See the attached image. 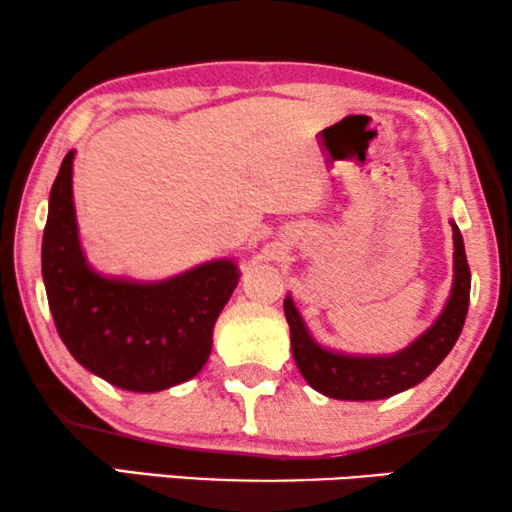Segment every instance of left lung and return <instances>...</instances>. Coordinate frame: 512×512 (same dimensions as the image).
Instances as JSON below:
<instances>
[{"mask_svg":"<svg viewBox=\"0 0 512 512\" xmlns=\"http://www.w3.org/2000/svg\"><path fill=\"white\" fill-rule=\"evenodd\" d=\"M454 237V279L450 298L438 319L408 347L387 356L342 354L321 347L307 331L293 298H284V314L291 328V352L296 366L312 389L338 401H380L426 380L438 363L450 354L464 328L468 298H471V270H468L464 237L452 221Z\"/></svg>","mask_w":512,"mask_h":512,"instance_id":"8db88e82","label":"left lung"}]
</instances>
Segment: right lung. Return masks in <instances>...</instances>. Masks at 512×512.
Here are the masks:
<instances>
[{
  "mask_svg": "<svg viewBox=\"0 0 512 512\" xmlns=\"http://www.w3.org/2000/svg\"><path fill=\"white\" fill-rule=\"evenodd\" d=\"M72 172L69 151L53 181L41 242V275L62 342L83 368L118 389L153 394L191 380L209 359L214 324L240 268L216 258L160 282L100 275L81 247Z\"/></svg>",
  "mask_w": 512,
  "mask_h": 512,
  "instance_id": "1",
  "label": "right lung"
}]
</instances>
